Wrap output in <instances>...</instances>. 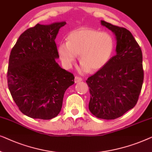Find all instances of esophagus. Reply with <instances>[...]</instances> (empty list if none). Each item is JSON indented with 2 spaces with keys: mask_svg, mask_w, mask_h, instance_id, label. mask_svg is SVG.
<instances>
[{
  "mask_svg": "<svg viewBox=\"0 0 152 152\" xmlns=\"http://www.w3.org/2000/svg\"><path fill=\"white\" fill-rule=\"evenodd\" d=\"M82 80H83V78L78 76H76L75 78H74V82H75V83L80 82V81H82Z\"/></svg>",
  "mask_w": 152,
  "mask_h": 152,
  "instance_id": "34e87169",
  "label": "esophagus"
}]
</instances>
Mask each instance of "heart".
I'll return each instance as SVG.
<instances>
[{"instance_id":"1","label":"heart","mask_w":152,"mask_h":152,"mask_svg":"<svg viewBox=\"0 0 152 152\" xmlns=\"http://www.w3.org/2000/svg\"><path fill=\"white\" fill-rule=\"evenodd\" d=\"M115 42L108 32L92 28H81L72 31L67 42H61L58 53L65 67L69 68L80 54V72H87L103 67L114 53Z\"/></svg>"}]
</instances>
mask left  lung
<instances>
[{
	"mask_svg": "<svg viewBox=\"0 0 152 152\" xmlns=\"http://www.w3.org/2000/svg\"><path fill=\"white\" fill-rule=\"evenodd\" d=\"M116 37V55L87 78L89 110L96 117L114 120L137 103L144 79L142 54L132 33L124 27L101 20Z\"/></svg>",
	"mask_w": 152,
	"mask_h": 152,
	"instance_id": "8db88e82",
	"label": "left lung"
}]
</instances>
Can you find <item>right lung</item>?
Here are the masks:
<instances>
[{"instance_id": "right-lung-1", "label": "right lung", "mask_w": 152, "mask_h": 152, "mask_svg": "<svg viewBox=\"0 0 152 152\" xmlns=\"http://www.w3.org/2000/svg\"><path fill=\"white\" fill-rule=\"evenodd\" d=\"M66 22L37 24L27 29L12 48L7 83L13 100L23 114L50 120L59 114L64 94L74 83L71 72L60 67L55 39Z\"/></svg>"}]
</instances>
